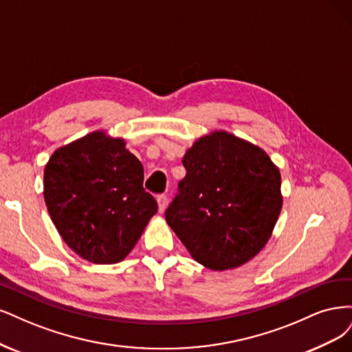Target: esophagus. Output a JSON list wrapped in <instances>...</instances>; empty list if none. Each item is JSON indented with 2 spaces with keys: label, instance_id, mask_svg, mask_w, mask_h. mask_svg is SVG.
<instances>
[{
  "label": "esophagus",
  "instance_id": "34e87169",
  "mask_svg": "<svg viewBox=\"0 0 352 352\" xmlns=\"http://www.w3.org/2000/svg\"><path fill=\"white\" fill-rule=\"evenodd\" d=\"M157 206H160V212H165L166 206H168V197L166 196H157Z\"/></svg>",
  "mask_w": 352,
  "mask_h": 352
}]
</instances>
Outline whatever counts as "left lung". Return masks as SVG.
<instances>
[{"instance_id": "obj_1", "label": "left lung", "mask_w": 352, "mask_h": 352, "mask_svg": "<svg viewBox=\"0 0 352 352\" xmlns=\"http://www.w3.org/2000/svg\"><path fill=\"white\" fill-rule=\"evenodd\" d=\"M186 177L165 212L191 257L212 270L252 260L269 241L282 209L280 173L250 142L214 130L188 147Z\"/></svg>"}]
</instances>
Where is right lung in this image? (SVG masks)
Returning a JSON list of instances; mask_svg holds the SVG:
<instances>
[{"instance_id": "right-lung-1", "label": "right lung", "mask_w": 352, "mask_h": 352, "mask_svg": "<svg viewBox=\"0 0 352 352\" xmlns=\"http://www.w3.org/2000/svg\"><path fill=\"white\" fill-rule=\"evenodd\" d=\"M143 177L126 140L102 130L58 147L45 165L43 199L64 243L95 265L126 258L157 212Z\"/></svg>"}]
</instances>
